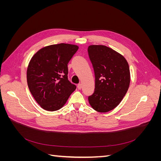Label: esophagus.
<instances>
[{
    "instance_id": "obj_1",
    "label": "esophagus",
    "mask_w": 161,
    "mask_h": 161,
    "mask_svg": "<svg viewBox=\"0 0 161 161\" xmlns=\"http://www.w3.org/2000/svg\"><path fill=\"white\" fill-rule=\"evenodd\" d=\"M77 88L79 89H81V88H82V84L81 83H79V85H77Z\"/></svg>"
}]
</instances>
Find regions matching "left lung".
Returning a JSON list of instances; mask_svg holds the SVG:
<instances>
[{
    "instance_id": "1",
    "label": "left lung",
    "mask_w": 161,
    "mask_h": 161,
    "mask_svg": "<svg viewBox=\"0 0 161 161\" xmlns=\"http://www.w3.org/2000/svg\"><path fill=\"white\" fill-rule=\"evenodd\" d=\"M88 53L95 77V91L89 96V102L95 111L105 113L116 108L128 90V63L122 55L105 46H89Z\"/></svg>"
}]
</instances>
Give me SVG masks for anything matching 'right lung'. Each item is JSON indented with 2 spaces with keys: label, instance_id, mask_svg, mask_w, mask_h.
I'll return each instance as SVG.
<instances>
[{
  "label": "right lung",
  "instance_id": "add662e5",
  "mask_svg": "<svg viewBox=\"0 0 161 161\" xmlns=\"http://www.w3.org/2000/svg\"><path fill=\"white\" fill-rule=\"evenodd\" d=\"M78 49L76 45L59 43L42 48L31 58L27 70V85L43 109H60L76 89L68 79V64Z\"/></svg>",
  "mask_w": 161,
  "mask_h": 161
}]
</instances>
